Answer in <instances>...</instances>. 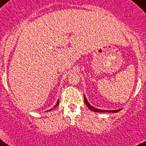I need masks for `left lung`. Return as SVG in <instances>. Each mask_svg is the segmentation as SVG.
I'll list each match as a JSON object with an SVG mask.
<instances>
[{
  "label": "left lung",
  "instance_id": "obj_1",
  "mask_svg": "<svg viewBox=\"0 0 146 146\" xmlns=\"http://www.w3.org/2000/svg\"><path fill=\"white\" fill-rule=\"evenodd\" d=\"M84 101L86 104V106L88 107L89 109H91L92 111H95V112H113V113H116V112H118V111H120V109H119V110H113V111H107V110H101V109L96 108H94L93 106H92L91 104L87 102V99L86 98L85 96H84Z\"/></svg>",
  "mask_w": 146,
  "mask_h": 146
}]
</instances>
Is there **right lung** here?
Listing matches in <instances>:
<instances>
[{"label":"right lung","mask_w":146,"mask_h":146,"mask_svg":"<svg viewBox=\"0 0 146 146\" xmlns=\"http://www.w3.org/2000/svg\"><path fill=\"white\" fill-rule=\"evenodd\" d=\"M58 104H59V100H58V101H57V104H55V105H54V108H51V109H50V110H48V111H51V110H53V109L54 108H56V107H57V105H58Z\"/></svg>","instance_id":"1"}]
</instances>
